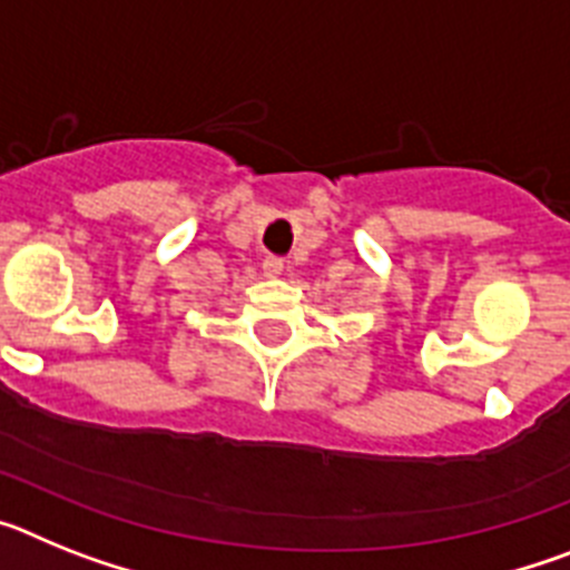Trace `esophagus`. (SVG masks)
Instances as JSON below:
<instances>
[{
	"instance_id": "esophagus-1",
	"label": "esophagus",
	"mask_w": 570,
	"mask_h": 570,
	"mask_svg": "<svg viewBox=\"0 0 570 570\" xmlns=\"http://www.w3.org/2000/svg\"><path fill=\"white\" fill-rule=\"evenodd\" d=\"M262 271H265V276H279L282 259H276V256H265V262H262Z\"/></svg>"
}]
</instances>
